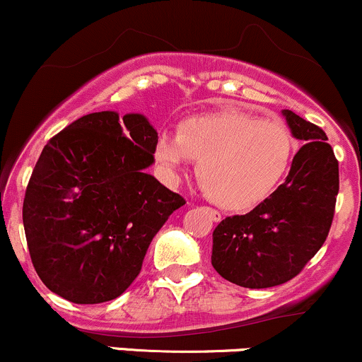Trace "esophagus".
Returning <instances> with one entry per match:
<instances>
[{
	"label": "esophagus",
	"mask_w": 362,
	"mask_h": 362,
	"mask_svg": "<svg viewBox=\"0 0 362 362\" xmlns=\"http://www.w3.org/2000/svg\"><path fill=\"white\" fill-rule=\"evenodd\" d=\"M206 209V213L209 214V216H211V220L213 221H220L221 220V214L216 211V209H213V208H204Z\"/></svg>",
	"instance_id": "obj_1"
}]
</instances>
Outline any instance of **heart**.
Returning a JSON list of instances; mask_svg holds the SVG:
<instances>
[{
  "instance_id": "heart-1",
  "label": "heart",
  "mask_w": 362,
  "mask_h": 362,
  "mask_svg": "<svg viewBox=\"0 0 362 362\" xmlns=\"http://www.w3.org/2000/svg\"><path fill=\"white\" fill-rule=\"evenodd\" d=\"M293 149L284 122L221 110L182 122L177 137L158 141L154 158L170 178H178L187 158L196 161L206 196L230 211H244L275 192L291 168Z\"/></svg>"
}]
</instances>
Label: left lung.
Instances as JSON below:
<instances>
[{
  "instance_id": "8db88e82",
  "label": "left lung",
  "mask_w": 362,
  "mask_h": 362,
  "mask_svg": "<svg viewBox=\"0 0 362 362\" xmlns=\"http://www.w3.org/2000/svg\"><path fill=\"white\" fill-rule=\"evenodd\" d=\"M292 136L303 141L287 180L247 214L226 216L213 232L211 264L225 280L268 288L299 275L327 240L339 161L321 127L284 110Z\"/></svg>"
}]
</instances>
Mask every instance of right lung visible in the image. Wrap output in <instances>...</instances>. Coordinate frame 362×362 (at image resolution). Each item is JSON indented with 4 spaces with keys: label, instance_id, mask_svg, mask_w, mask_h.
Returning a JSON list of instances; mask_svg holds the SVG:
<instances>
[{
    "label": "right lung",
    "instance_id": "add662e5",
    "mask_svg": "<svg viewBox=\"0 0 362 362\" xmlns=\"http://www.w3.org/2000/svg\"><path fill=\"white\" fill-rule=\"evenodd\" d=\"M156 144L146 117L115 111L86 115L47 141L22 218L35 273L51 292L99 304L136 280L151 240L185 204L144 172Z\"/></svg>",
    "mask_w": 362,
    "mask_h": 362
}]
</instances>
